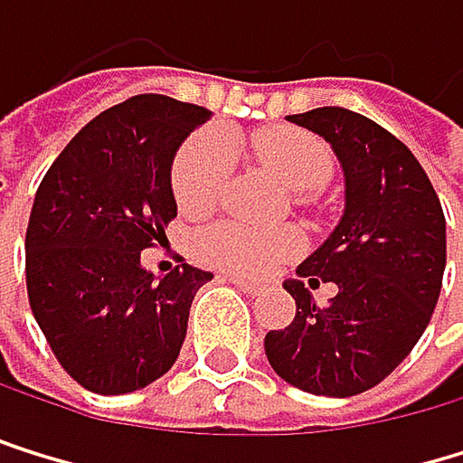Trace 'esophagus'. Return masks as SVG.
Segmentation results:
<instances>
[{
    "label": "esophagus",
    "instance_id": "1",
    "mask_svg": "<svg viewBox=\"0 0 463 463\" xmlns=\"http://www.w3.org/2000/svg\"><path fill=\"white\" fill-rule=\"evenodd\" d=\"M222 280H230V283H233L239 291H244V294H250V297H255V294L260 291V286H255V283H247V280H241V278H222Z\"/></svg>",
    "mask_w": 463,
    "mask_h": 463
}]
</instances>
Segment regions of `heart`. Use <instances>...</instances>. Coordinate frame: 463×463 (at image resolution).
Wrapping results in <instances>:
<instances>
[{
    "label": "heart",
    "mask_w": 463,
    "mask_h": 463,
    "mask_svg": "<svg viewBox=\"0 0 463 463\" xmlns=\"http://www.w3.org/2000/svg\"><path fill=\"white\" fill-rule=\"evenodd\" d=\"M255 161L297 194L317 191L330 175L327 146L297 128H269L247 138ZM230 180V157L213 133L191 136L175 155L172 194L183 213H208L216 208ZM302 250L291 227H252L244 222H219L200 236V252L224 275L244 280L269 278L278 266Z\"/></svg>",
    "instance_id": "1"
}]
</instances>
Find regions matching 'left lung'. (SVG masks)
<instances>
[{"instance_id": "obj_1", "label": "left lung", "mask_w": 463, "mask_h": 463, "mask_svg": "<svg viewBox=\"0 0 463 463\" xmlns=\"http://www.w3.org/2000/svg\"><path fill=\"white\" fill-rule=\"evenodd\" d=\"M322 136L345 172V216L283 288L297 314L263 339L278 375L311 394L353 397L402 364L425 333L448 263L436 191L400 138L347 108L288 116ZM335 282L327 307L310 288Z\"/></svg>"}]
</instances>
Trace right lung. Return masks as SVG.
<instances>
[{
	"mask_svg": "<svg viewBox=\"0 0 463 463\" xmlns=\"http://www.w3.org/2000/svg\"><path fill=\"white\" fill-rule=\"evenodd\" d=\"M211 118L138 94L108 108L43 175L27 224V294L61 366L88 392L149 386L180 355L194 294L213 275L183 263L155 278L141 252L177 216L172 161Z\"/></svg>",
	"mask_w": 463,
	"mask_h": 463,
	"instance_id": "1",
	"label": "right lung"
}]
</instances>
